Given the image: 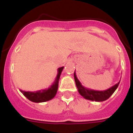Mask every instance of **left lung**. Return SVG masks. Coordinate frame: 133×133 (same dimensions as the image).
<instances>
[{
  "instance_id": "1",
  "label": "left lung",
  "mask_w": 133,
  "mask_h": 133,
  "mask_svg": "<svg viewBox=\"0 0 133 133\" xmlns=\"http://www.w3.org/2000/svg\"><path fill=\"white\" fill-rule=\"evenodd\" d=\"M74 79H75V82H76V87L78 88V92L83 97L85 98V99L98 102L104 101L105 100L108 99L112 95V94L115 92V90L117 89L119 85V83H120V81H119L117 84L106 90L96 91V90H93V89H87L83 86L81 82L78 81V79L76 77L75 72H74Z\"/></svg>"
}]
</instances>
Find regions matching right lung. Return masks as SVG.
<instances>
[{
    "label": "right lung",
    "mask_w": 133,
    "mask_h": 133,
    "mask_svg": "<svg viewBox=\"0 0 133 133\" xmlns=\"http://www.w3.org/2000/svg\"><path fill=\"white\" fill-rule=\"evenodd\" d=\"M64 69V66L58 68L57 75L56 76L54 83L49 88L45 89H41L37 91H25L20 89V91L23 95L29 99L30 101L35 103H42L50 101L55 97L58 89V83L61 73Z\"/></svg>",
    "instance_id": "1"
}]
</instances>
